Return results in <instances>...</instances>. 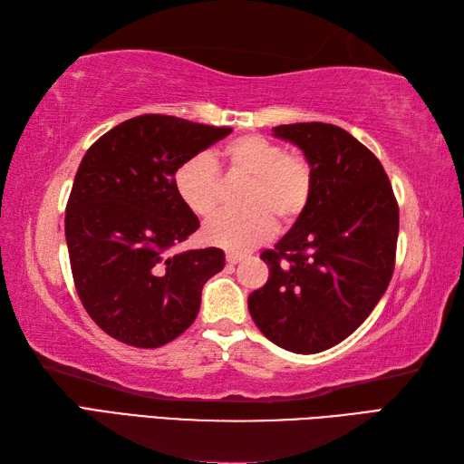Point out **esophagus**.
I'll return each instance as SVG.
<instances>
[{
    "mask_svg": "<svg viewBox=\"0 0 464 464\" xmlns=\"http://www.w3.org/2000/svg\"><path fill=\"white\" fill-rule=\"evenodd\" d=\"M239 261H241V255H235V253L227 255V263H229V265H237Z\"/></svg>",
    "mask_w": 464,
    "mask_h": 464,
    "instance_id": "esophagus-1",
    "label": "esophagus"
}]
</instances>
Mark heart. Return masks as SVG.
<instances>
[{"instance_id":"obj_1","label":"heart","mask_w":464,"mask_h":464,"mask_svg":"<svg viewBox=\"0 0 464 464\" xmlns=\"http://www.w3.org/2000/svg\"><path fill=\"white\" fill-rule=\"evenodd\" d=\"M229 175L249 177L243 213L215 215L203 227V239L231 253H245L267 241L275 220L291 225L307 209L313 193V167L301 151H287L279 141L249 133L235 137L221 151ZM179 201L197 217H209L219 205V169L211 155L197 153L173 173Z\"/></svg>"}]
</instances>
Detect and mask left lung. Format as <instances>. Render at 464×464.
Listing matches in <instances>:
<instances>
[{"mask_svg": "<svg viewBox=\"0 0 464 464\" xmlns=\"http://www.w3.org/2000/svg\"><path fill=\"white\" fill-rule=\"evenodd\" d=\"M273 131L311 161L313 193L291 231L261 253L269 279L247 303L269 341L313 354L347 339L387 291L399 205L381 161L341 127L313 121Z\"/></svg>", "mask_w": 464, "mask_h": 464, "instance_id": "8db88e82", "label": "left lung"}]
</instances>
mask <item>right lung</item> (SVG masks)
<instances>
[{
  "label": "right lung",
  "instance_id": "right-lung-1",
  "mask_svg": "<svg viewBox=\"0 0 464 464\" xmlns=\"http://www.w3.org/2000/svg\"><path fill=\"white\" fill-rule=\"evenodd\" d=\"M231 131L147 113L115 125L83 155L65 207V241L77 295L110 337L157 349L191 327L203 285L225 267V255L171 253L199 229L173 173Z\"/></svg>",
  "mask_w": 464,
  "mask_h": 464
}]
</instances>
